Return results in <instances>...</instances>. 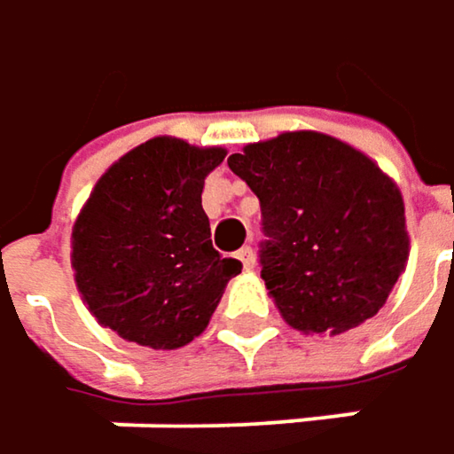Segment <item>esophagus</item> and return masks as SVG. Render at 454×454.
I'll return each instance as SVG.
<instances>
[{
	"mask_svg": "<svg viewBox=\"0 0 454 454\" xmlns=\"http://www.w3.org/2000/svg\"><path fill=\"white\" fill-rule=\"evenodd\" d=\"M239 260H241V265L247 270L254 268V249L252 247H241L239 249Z\"/></svg>",
	"mask_w": 454,
	"mask_h": 454,
	"instance_id": "obj_1",
	"label": "esophagus"
}]
</instances>
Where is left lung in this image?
<instances>
[{
	"label": "left lung",
	"mask_w": 454,
	"mask_h": 454,
	"mask_svg": "<svg viewBox=\"0 0 454 454\" xmlns=\"http://www.w3.org/2000/svg\"><path fill=\"white\" fill-rule=\"evenodd\" d=\"M260 200L262 280L301 333H346L385 307L408 260L400 189L356 147L286 132L228 155Z\"/></svg>",
	"instance_id": "obj_1"
}]
</instances>
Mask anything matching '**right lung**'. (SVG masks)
Instances as JSON below:
<instances>
[{
	"instance_id": "obj_1",
	"label": "right lung",
	"mask_w": 454,
	"mask_h": 454,
	"mask_svg": "<svg viewBox=\"0 0 454 454\" xmlns=\"http://www.w3.org/2000/svg\"><path fill=\"white\" fill-rule=\"evenodd\" d=\"M223 147L155 137L119 158L72 231L77 288L96 319L147 348H182L210 322L241 262L213 249L205 176Z\"/></svg>"
}]
</instances>
